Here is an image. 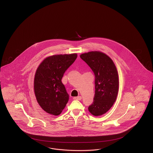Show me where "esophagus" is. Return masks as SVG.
Instances as JSON below:
<instances>
[{
    "mask_svg": "<svg viewBox=\"0 0 153 153\" xmlns=\"http://www.w3.org/2000/svg\"><path fill=\"white\" fill-rule=\"evenodd\" d=\"M81 99H82V97H81V96H77V97H73V99L74 100H81Z\"/></svg>",
    "mask_w": 153,
    "mask_h": 153,
    "instance_id": "esophagus-1",
    "label": "esophagus"
}]
</instances>
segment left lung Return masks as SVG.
Returning a JSON list of instances; mask_svg holds the SVG:
<instances>
[{"mask_svg":"<svg viewBox=\"0 0 153 153\" xmlns=\"http://www.w3.org/2000/svg\"><path fill=\"white\" fill-rule=\"evenodd\" d=\"M80 57L95 74V97L88 110L94 116H100L112 107L117 99L119 77L116 66L108 56L101 51H89Z\"/></svg>","mask_w":153,"mask_h":153,"instance_id":"8db88e82","label":"left lung"}]
</instances>
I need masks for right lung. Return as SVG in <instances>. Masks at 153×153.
<instances>
[{
  "mask_svg": "<svg viewBox=\"0 0 153 153\" xmlns=\"http://www.w3.org/2000/svg\"><path fill=\"white\" fill-rule=\"evenodd\" d=\"M77 57L76 53L57 54L45 58L36 69L34 89L36 101L45 112L59 115L69 100L61 80Z\"/></svg>",
  "mask_w": 153,
  "mask_h": 153,
  "instance_id": "add662e5",
  "label": "right lung"
}]
</instances>
